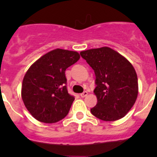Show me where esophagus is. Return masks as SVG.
Returning a JSON list of instances; mask_svg holds the SVG:
<instances>
[{
	"label": "esophagus",
	"mask_w": 157,
	"mask_h": 157,
	"mask_svg": "<svg viewBox=\"0 0 157 157\" xmlns=\"http://www.w3.org/2000/svg\"><path fill=\"white\" fill-rule=\"evenodd\" d=\"M87 95H88V93H87L86 91H84V92L82 93V94H80V96H81L82 98H85V97H86Z\"/></svg>",
	"instance_id": "34e87169"
}]
</instances>
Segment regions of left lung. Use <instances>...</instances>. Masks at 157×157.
<instances>
[{
  "mask_svg": "<svg viewBox=\"0 0 157 157\" xmlns=\"http://www.w3.org/2000/svg\"><path fill=\"white\" fill-rule=\"evenodd\" d=\"M95 73L94 94L98 103L90 112L104 121L124 117L138 98V76L132 64L109 47L80 52Z\"/></svg>",
  "mask_w": 157,
  "mask_h": 157,
  "instance_id": "left-lung-1",
  "label": "left lung"
}]
</instances>
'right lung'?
Masks as SVG:
<instances>
[{
  "mask_svg": "<svg viewBox=\"0 0 157 157\" xmlns=\"http://www.w3.org/2000/svg\"><path fill=\"white\" fill-rule=\"evenodd\" d=\"M79 58L77 52L56 48L30 67L23 78L21 96L34 119L54 123L68 114L75 98L67 90L65 71Z\"/></svg>",
  "mask_w": 157,
  "mask_h": 157,
  "instance_id": "add662e5",
  "label": "right lung"
}]
</instances>
